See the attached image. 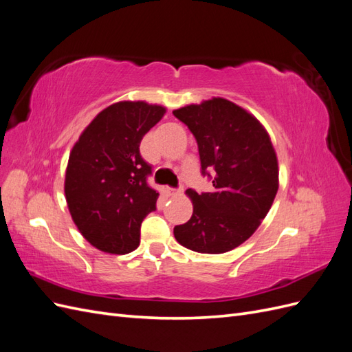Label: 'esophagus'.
<instances>
[{"mask_svg": "<svg viewBox=\"0 0 352 352\" xmlns=\"http://www.w3.org/2000/svg\"><path fill=\"white\" fill-rule=\"evenodd\" d=\"M182 192V189H175V188H166V194L168 195V197H175V195H177V194H180Z\"/></svg>", "mask_w": 352, "mask_h": 352, "instance_id": "1", "label": "esophagus"}]
</instances>
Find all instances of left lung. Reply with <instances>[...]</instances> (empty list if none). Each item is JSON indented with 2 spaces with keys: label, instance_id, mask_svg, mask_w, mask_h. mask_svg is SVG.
I'll list each match as a JSON object with an SVG mask.
<instances>
[{
  "label": "left lung",
  "instance_id": "1",
  "mask_svg": "<svg viewBox=\"0 0 352 352\" xmlns=\"http://www.w3.org/2000/svg\"><path fill=\"white\" fill-rule=\"evenodd\" d=\"M173 114L195 136L202 175L214 170L211 192L186 190L192 217L175 226V238L201 254L228 252L258 229L278 194L270 136L251 113L226 98L189 104Z\"/></svg>",
  "mask_w": 352,
  "mask_h": 352
}]
</instances>
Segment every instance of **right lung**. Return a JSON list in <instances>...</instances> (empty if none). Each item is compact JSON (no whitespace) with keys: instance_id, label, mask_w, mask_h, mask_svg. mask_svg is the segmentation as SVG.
I'll return each mask as SVG.
<instances>
[{"instance_id":"obj_1","label":"right lung","mask_w":352,"mask_h":352,"mask_svg":"<svg viewBox=\"0 0 352 352\" xmlns=\"http://www.w3.org/2000/svg\"><path fill=\"white\" fill-rule=\"evenodd\" d=\"M166 107L145 101L109 105L73 145L65 194L74 225L92 247L127 254L140 247L141 223L155 210L158 192L146 184L151 166L140 145Z\"/></svg>"}]
</instances>
